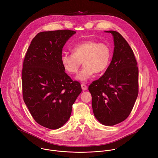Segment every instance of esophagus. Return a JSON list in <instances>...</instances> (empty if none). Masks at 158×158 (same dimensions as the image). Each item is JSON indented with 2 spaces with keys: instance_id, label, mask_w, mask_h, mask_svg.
Listing matches in <instances>:
<instances>
[{
  "instance_id": "1",
  "label": "esophagus",
  "mask_w": 158,
  "mask_h": 158,
  "mask_svg": "<svg viewBox=\"0 0 158 158\" xmlns=\"http://www.w3.org/2000/svg\"><path fill=\"white\" fill-rule=\"evenodd\" d=\"M81 87H82V89L84 90V91H85V90L87 89V85H86L85 84H81Z\"/></svg>"
}]
</instances>
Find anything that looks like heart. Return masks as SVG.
Returning a JSON list of instances; mask_svg holds the SVG:
<instances>
[{"label":"heart","instance_id":"heart-1","mask_svg":"<svg viewBox=\"0 0 158 158\" xmlns=\"http://www.w3.org/2000/svg\"><path fill=\"white\" fill-rule=\"evenodd\" d=\"M72 54L64 53L60 57L64 70L69 74L78 73L83 62V68L77 76V79L85 82L94 74L101 73L109 65L112 52L105 43H99L94 40H85L78 43L71 49Z\"/></svg>","mask_w":158,"mask_h":158}]
</instances>
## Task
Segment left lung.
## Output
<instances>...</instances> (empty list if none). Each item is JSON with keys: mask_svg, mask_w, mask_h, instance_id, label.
Returning a JSON list of instances; mask_svg holds the SVG:
<instances>
[{"mask_svg": "<svg viewBox=\"0 0 158 158\" xmlns=\"http://www.w3.org/2000/svg\"><path fill=\"white\" fill-rule=\"evenodd\" d=\"M113 35L114 49L107 70L89 86L96 118L105 126H114L130 114L138 95V63L127 42L118 32Z\"/></svg>", "mask_w": 158, "mask_h": 158, "instance_id": "8db88e82", "label": "left lung"}]
</instances>
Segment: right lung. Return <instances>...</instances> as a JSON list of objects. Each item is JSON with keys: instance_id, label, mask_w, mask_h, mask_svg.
Instances as JSON below:
<instances>
[{"instance_id": "obj_1", "label": "right lung", "mask_w": 158, "mask_h": 158, "mask_svg": "<svg viewBox=\"0 0 158 158\" xmlns=\"http://www.w3.org/2000/svg\"><path fill=\"white\" fill-rule=\"evenodd\" d=\"M76 31L58 30L38 33L32 40L23 62V99L34 119L51 129L69 120L73 105L81 94V84L65 73L62 48Z\"/></svg>"}]
</instances>
